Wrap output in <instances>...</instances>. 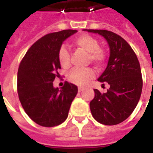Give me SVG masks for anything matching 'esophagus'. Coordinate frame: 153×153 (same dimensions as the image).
Segmentation results:
<instances>
[{
  "instance_id": "obj_1",
  "label": "esophagus",
  "mask_w": 153,
  "mask_h": 153,
  "mask_svg": "<svg viewBox=\"0 0 153 153\" xmlns=\"http://www.w3.org/2000/svg\"><path fill=\"white\" fill-rule=\"evenodd\" d=\"M83 88H82V87H79V88H78V91H79V92H82V91H83Z\"/></svg>"
}]
</instances>
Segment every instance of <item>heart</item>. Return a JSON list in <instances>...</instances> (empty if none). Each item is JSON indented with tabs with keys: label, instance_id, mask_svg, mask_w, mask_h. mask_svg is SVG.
<instances>
[{
	"label": "heart",
	"instance_id": "b5f03b06",
	"mask_svg": "<svg viewBox=\"0 0 153 153\" xmlns=\"http://www.w3.org/2000/svg\"><path fill=\"white\" fill-rule=\"evenodd\" d=\"M74 45L80 50L88 53V60L95 64L97 67H102L106 60V53L104 49L101 48L99 42L93 36L82 34L74 38ZM58 60L63 68L70 66V53L65 47H61L58 51ZM95 71L92 68L74 69L69 74L68 79L70 83L79 86H84L90 80L94 79Z\"/></svg>",
	"mask_w": 153,
	"mask_h": 153
}]
</instances>
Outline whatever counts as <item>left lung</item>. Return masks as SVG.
<instances>
[{
    "instance_id": "left-lung-1",
    "label": "left lung",
    "mask_w": 153,
    "mask_h": 153,
    "mask_svg": "<svg viewBox=\"0 0 153 153\" xmlns=\"http://www.w3.org/2000/svg\"><path fill=\"white\" fill-rule=\"evenodd\" d=\"M105 38L110 47V57L106 70L98 81L107 83L106 93L94 89L90 102L93 118L102 125L121 123L134 111L143 88L141 69L138 58L129 44L115 33L102 29H85Z\"/></svg>"
}]
</instances>
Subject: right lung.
<instances>
[{"label": "right lung", "mask_w": 153, "mask_h": 153, "mask_svg": "<svg viewBox=\"0 0 153 153\" xmlns=\"http://www.w3.org/2000/svg\"><path fill=\"white\" fill-rule=\"evenodd\" d=\"M76 32L67 29L45 35L32 45L19 64V98L26 114L41 126L62 124L77 95L78 88L73 83L65 82L60 89L53 87L55 78L60 76L58 51L64 41Z\"/></svg>", "instance_id": "add662e5"}]
</instances>
